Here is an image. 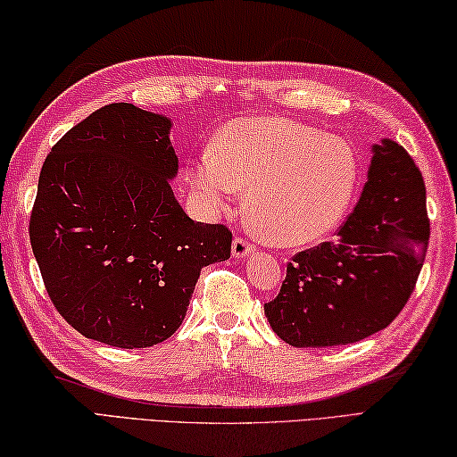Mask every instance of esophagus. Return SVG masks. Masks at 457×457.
<instances>
[{
    "label": "esophagus",
    "mask_w": 457,
    "mask_h": 457,
    "mask_svg": "<svg viewBox=\"0 0 457 457\" xmlns=\"http://www.w3.org/2000/svg\"><path fill=\"white\" fill-rule=\"evenodd\" d=\"M251 251H253V245L245 241L244 237H236L234 239V245H231V255L236 259H244L245 255H249Z\"/></svg>",
    "instance_id": "esophagus-1"
}]
</instances>
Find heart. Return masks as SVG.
<instances>
[{
	"label": "heart",
	"mask_w": 457,
	"mask_h": 457,
	"mask_svg": "<svg viewBox=\"0 0 457 457\" xmlns=\"http://www.w3.org/2000/svg\"><path fill=\"white\" fill-rule=\"evenodd\" d=\"M359 164L352 147L283 118H241L188 170L200 208L218 216L247 190V216L270 244L308 245L332 231L352 204Z\"/></svg>",
	"instance_id": "heart-1"
}]
</instances>
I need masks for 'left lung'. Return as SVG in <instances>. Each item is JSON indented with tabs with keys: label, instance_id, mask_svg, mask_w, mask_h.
<instances>
[{
	"label": "left lung",
	"instance_id": "obj_1",
	"mask_svg": "<svg viewBox=\"0 0 457 457\" xmlns=\"http://www.w3.org/2000/svg\"><path fill=\"white\" fill-rule=\"evenodd\" d=\"M428 237L422 174L399 143L383 139L337 239L287 265L278 296L265 304L270 328L295 347L345 345L385 329L412 295Z\"/></svg>",
	"mask_w": 457,
	"mask_h": 457
}]
</instances>
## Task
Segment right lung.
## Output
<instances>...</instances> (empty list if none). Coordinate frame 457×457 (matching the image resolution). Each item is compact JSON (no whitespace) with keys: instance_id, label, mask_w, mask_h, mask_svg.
I'll list each match as a JSON object with an SVG mask.
<instances>
[{"instance_id":"right-lung-1","label":"right lung","mask_w":457,"mask_h":457,"mask_svg":"<svg viewBox=\"0 0 457 457\" xmlns=\"http://www.w3.org/2000/svg\"><path fill=\"white\" fill-rule=\"evenodd\" d=\"M164 115L110 104L68 131L38 177L29 236L68 324L113 347L180 328L200 270L229 259L231 231L174 198L179 157Z\"/></svg>"}]
</instances>
